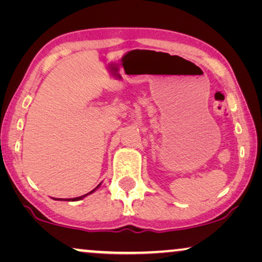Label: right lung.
<instances>
[{"label": "right lung", "instance_id": "add662e5", "mask_svg": "<svg viewBox=\"0 0 262 262\" xmlns=\"http://www.w3.org/2000/svg\"><path fill=\"white\" fill-rule=\"evenodd\" d=\"M100 185H101V184H100ZM100 185L96 186V187H95L94 189H93V191H91V192H89V193H87V194H84V195H81V196H77V198H71V199H56V200H67V202H76V200H81L82 198H84L85 195H88V194H92V193L94 192L96 188H99V186H100Z\"/></svg>", "mask_w": 262, "mask_h": 262}]
</instances>
